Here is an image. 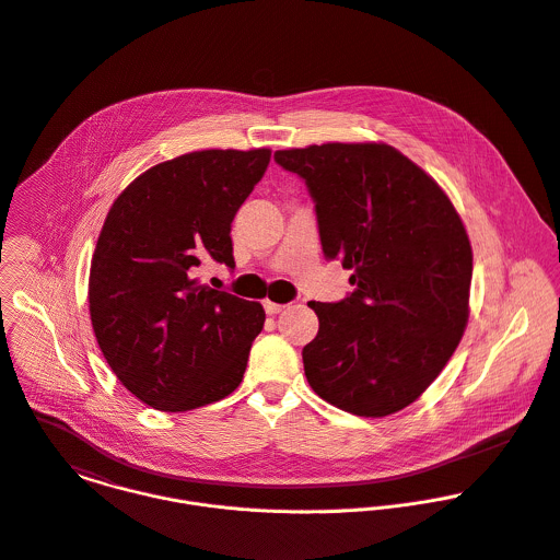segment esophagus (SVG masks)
I'll use <instances>...</instances> for the list:
<instances>
[{
    "mask_svg": "<svg viewBox=\"0 0 560 560\" xmlns=\"http://www.w3.org/2000/svg\"><path fill=\"white\" fill-rule=\"evenodd\" d=\"M262 306H265V313H267V315H278V313H282V311L287 308L284 304H276V302H269V300H267Z\"/></svg>",
    "mask_w": 560,
    "mask_h": 560,
    "instance_id": "34e87169",
    "label": "esophagus"
}]
</instances>
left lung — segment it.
<instances>
[{
	"label": "left lung",
	"instance_id": "obj_1",
	"mask_svg": "<svg viewBox=\"0 0 560 560\" xmlns=\"http://www.w3.org/2000/svg\"><path fill=\"white\" fill-rule=\"evenodd\" d=\"M273 159L306 183L324 256L354 271L346 300L308 302L319 317L302 350L308 384L359 417L406 408L467 326L474 265L456 208L384 143H324Z\"/></svg>",
	"mask_w": 560,
	"mask_h": 560
}]
</instances>
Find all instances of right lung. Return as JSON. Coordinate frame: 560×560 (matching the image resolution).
<instances>
[{
    "mask_svg": "<svg viewBox=\"0 0 560 560\" xmlns=\"http://www.w3.org/2000/svg\"><path fill=\"white\" fill-rule=\"evenodd\" d=\"M269 150H203L141 174L110 206L91 260L89 311L121 384L183 412L243 380L265 311L199 284L201 262L234 267L230 223L267 172Z\"/></svg>",
    "mask_w": 560,
    "mask_h": 560,
    "instance_id": "1",
    "label": "right lung"
}]
</instances>
